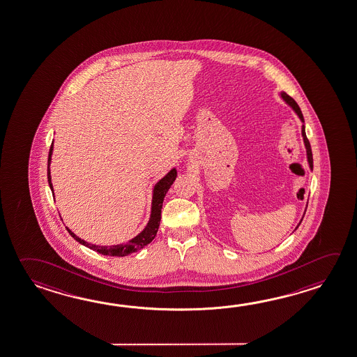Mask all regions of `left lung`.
<instances>
[{
    "mask_svg": "<svg viewBox=\"0 0 357 357\" xmlns=\"http://www.w3.org/2000/svg\"><path fill=\"white\" fill-rule=\"evenodd\" d=\"M280 96H282V100L287 102V103L289 105L290 107L293 108V111L298 114V117L301 119V121L304 122L302 111H301V108L298 106V103H296V102L294 101L290 96L285 93V92H282ZM302 136L303 142H304V145H305V150H307V159H308V164H310V170H313V156H312V149H310V140L307 139V135H305V128H304V125L302 126ZM304 213H305V212H304ZM302 220H301V222H302ZM301 222H299V225H301ZM299 225H298V226H299ZM298 226H296V229H298Z\"/></svg>",
    "mask_w": 357,
    "mask_h": 357,
    "instance_id": "obj_1",
    "label": "left lung"
}]
</instances>
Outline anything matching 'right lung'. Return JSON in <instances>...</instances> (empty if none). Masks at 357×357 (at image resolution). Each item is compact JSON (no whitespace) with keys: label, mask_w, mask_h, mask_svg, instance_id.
<instances>
[{"label":"right lung","mask_w":357,"mask_h":357,"mask_svg":"<svg viewBox=\"0 0 357 357\" xmlns=\"http://www.w3.org/2000/svg\"><path fill=\"white\" fill-rule=\"evenodd\" d=\"M52 154H53V142L50 145L49 158H47V182H49V187L52 189V192L54 193L53 184H52V176H50V169H49L50 162H52ZM175 178H176V169L173 168L169 172L168 174L155 184L154 190H153V202H151V215H150L148 225L139 235L134 237L132 240H130L128 243L112 245V246H98V245H93V243H89L84 241V240H82L67 227L69 235L72 236L75 241L87 246L88 249L97 251L98 254H102V255L126 256L128 254L136 252L137 250H142V248H145L146 245L151 243L154 240L155 236H156V232L159 229V225H160V218H162V201H164V197L167 195L169 188L174 183Z\"/></svg>","instance_id":"right-lung-1"}]
</instances>
